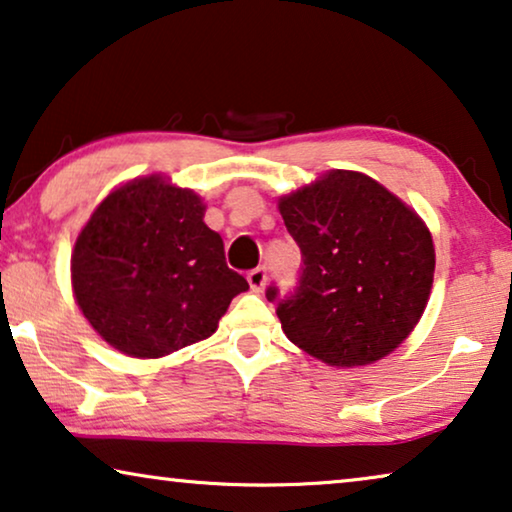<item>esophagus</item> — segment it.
I'll use <instances>...</instances> for the list:
<instances>
[{"label": "esophagus", "mask_w": 512, "mask_h": 512, "mask_svg": "<svg viewBox=\"0 0 512 512\" xmlns=\"http://www.w3.org/2000/svg\"><path fill=\"white\" fill-rule=\"evenodd\" d=\"M247 281H249V286L254 288V291H263L265 281H268V268H263V265H261V268H254L247 274Z\"/></svg>", "instance_id": "obj_1"}]
</instances>
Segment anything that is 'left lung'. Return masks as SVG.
Here are the masks:
<instances>
[{"mask_svg":"<svg viewBox=\"0 0 512 512\" xmlns=\"http://www.w3.org/2000/svg\"><path fill=\"white\" fill-rule=\"evenodd\" d=\"M279 212L302 254L293 293L265 291L286 337L335 367L369 365L402 344L434 279L432 235L418 214L353 170H330L281 198Z\"/></svg>","mask_w":512,"mask_h":512,"instance_id":"1","label":"left lung"}]
</instances>
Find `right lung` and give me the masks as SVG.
<instances>
[{
  "label": "right lung",
  "mask_w": 512,
  "mask_h": 512,
  "mask_svg": "<svg viewBox=\"0 0 512 512\" xmlns=\"http://www.w3.org/2000/svg\"><path fill=\"white\" fill-rule=\"evenodd\" d=\"M203 212L194 191L150 175L113 191L78 235L73 293L117 351L161 358L203 342L249 288Z\"/></svg>",
  "instance_id": "obj_1"
}]
</instances>
